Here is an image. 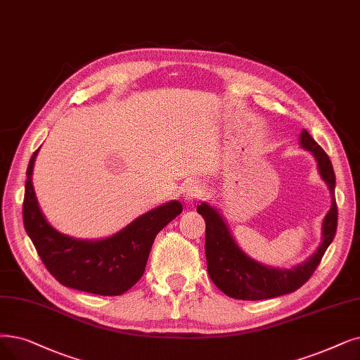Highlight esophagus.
<instances>
[{"mask_svg":"<svg viewBox=\"0 0 360 360\" xmlns=\"http://www.w3.org/2000/svg\"><path fill=\"white\" fill-rule=\"evenodd\" d=\"M204 184L200 183L199 180H193L189 183L188 189H186V193H184V200L186 202H193V200L199 199L200 196L204 195Z\"/></svg>","mask_w":360,"mask_h":360,"instance_id":"esophagus-1","label":"esophagus"}]
</instances>
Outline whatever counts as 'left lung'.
Masks as SVG:
<instances>
[{
    "label": "left lung",
    "instance_id": "obj_1",
    "mask_svg": "<svg viewBox=\"0 0 360 360\" xmlns=\"http://www.w3.org/2000/svg\"><path fill=\"white\" fill-rule=\"evenodd\" d=\"M300 145L309 150L316 162L322 180L330 193V208L322 221V240L316 251L291 269L271 267L255 262L238 245L220 211L208 202L196 207L205 220V255L208 275L220 291L236 300H266L290 294L306 283L319 266L326 248L337 232L338 211L335 202V174L325 150L303 130Z\"/></svg>",
    "mask_w": 360,
    "mask_h": 360
}]
</instances>
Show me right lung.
Returning <instances> with one entry per match:
<instances>
[{"label":"right lung","instance_id":"1","mask_svg":"<svg viewBox=\"0 0 360 360\" xmlns=\"http://www.w3.org/2000/svg\"><path fill=\"white\" fill-rule=\"evenodd\" d=\"M38 150L26 171L23 224L42 263L68 288L98 295L124 294L143 276L156 235L177 217L183 205L172 199L108 238H72L53 227L38 204L32 183Z\"/></svg>","mask_w":360,"mask_h":360}]
</instances>
